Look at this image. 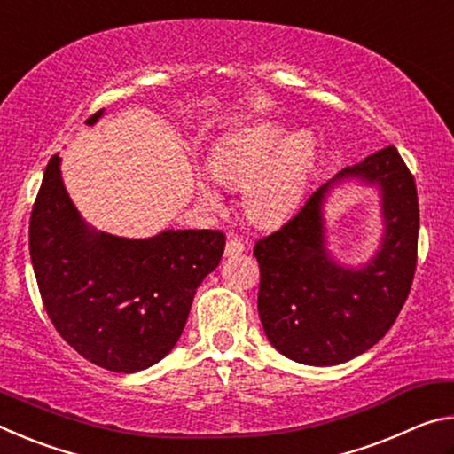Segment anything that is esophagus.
<instances>
[{"instance_id": "1", "label": "esophagus", "mask_w": 454, "mask_h": 454, "mask_svg": "<svg viewBox=\"0 0 454 454\" xmlns=\"http://www.w3.org/2000/svg\"><path fill=\"white\" fill-rule=\"evenodd\" d=\"M246 250V246L242 240H238V238H228L226 242V248H224V254L226 256H236V254H242Z\"/></svg>"}]
</instances>
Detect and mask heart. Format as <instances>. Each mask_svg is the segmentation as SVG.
Listing matches in <instances>:
<instances>
[{"label":"heart","instance_id":"b5f03b06","mask_svg":"<svg viewBox=\"0 0 454 454\" xmlns=\"http://www.w3.org/2000/svg\"><path fill=\"white\" fill-rule=\"evenodd\" d=\"M318 160V140L310 129H294L280 121H258L230 134L208 153V172L218 184L242 186V206L256 224L288 218L309 186ZM200 202L210 212L222 208L216 188L196 180Z\"/></svg>","mask_w":454,"mask_h":454}]
</instances>
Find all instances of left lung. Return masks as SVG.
I'll return each mask as SVG.
<instances>
[{
    "label": "left lung",
    "mask_w": 454,
    "mask_h": 454,
    "mask_svg": "<svg viewBox=\"0 0 454 454\" xmlns=\"http://www.w3.org/2000/svg\"><path fill=\"white\" fill-rule=\"evenodd\" d=\"M350 181L374 187L381 198L380 248L358 267L332 256L324 218L327 196ZM417 240V186L395 145L344 168L254 246L258 314L268 340L280 355L309 366L342 364L372 348L409 296Z\"/></svg>",
    "instance_id": "1"
}]
</instances>
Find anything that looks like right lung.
Instances as JSON below:
<instances>
[{
    "mask_svg": "<svg viewBox=\"0 0 454 454\" xmlns=\"http://www.w3.org/2000/svg\"><path fill=\"white\" fill-rule=\"evenodd\" d=\"M102 116L99 110L86 124ZM59 164L53 156L45 168L29 220V256L45 310L90 363L112 372L144 371L178 342L198 286L220 264L224 234L99 232L75 208Z\"/></svg>",
    "mask_w": 454,
    "mask_h": 454,
    "instance_id": "right-lung-1",
    "label": "right lung"
}]
</instances>
